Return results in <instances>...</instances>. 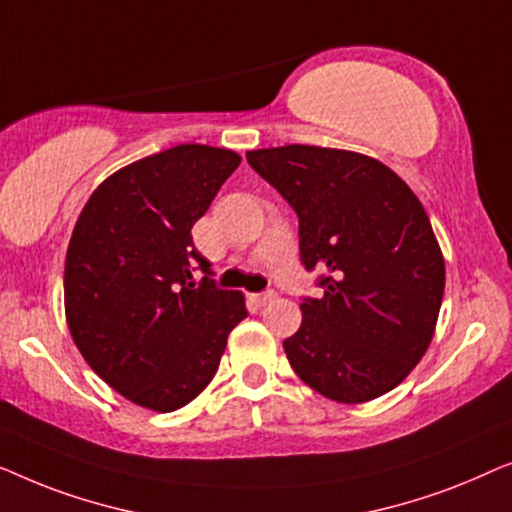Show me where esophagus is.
<instances>
[{"label":"esophagus","mask_w":512,"mask_h":512,"mask_svg":"<svg viewBox=\"0 0 512 512\" xmlns=\"http://www.w3.org/2000/svg\"><path fill=\"white\" fill-rule=\"evenodd\" d=\"M250 299H253V304H257V306H266V304H271L273 299H276V292H259V294H250Z\"/></svg>","instance_id":"esophagus-1"}]
</instances>
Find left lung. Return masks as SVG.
Listing matches in <instances>:
<instances>
[{
    "instance_id": "obj_1",
    "label": "left lung",
    "mask_w": 512,
    "mask_h": 512,
    "mask_svg": "<svg viewBox=\"0 0 512 512\" xmlns=\"http://www.w3.org/2000/svg\"><path fill=\"white\" fill-rule=\"evenodd\" d=\"M299 215V253L325 294L301 301L283 348L294 373L338 403L378 399L434 338L445 259L415 192L376 157L290 146L246 153Z\"/></svg>"
}]
</instances>
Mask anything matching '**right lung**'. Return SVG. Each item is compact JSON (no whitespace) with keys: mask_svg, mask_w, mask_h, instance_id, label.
<instances>
[{"mask_svg":"<svg viewBox=\"0 0 512 512\" xmlns=\"http://www.w3.org/2000/svg\"><path fill=\"white\" fill-rule=\"evenodd\" d=\"M241 164L229 148L181 143L122 167L78 215L64 259V315L90 369L136 406L171 413L218 371L246 297L194 285L208 264L192 225Z\"/></svg>","mask_w":512,"mask_h":512,"instance_id":"right-lung-1","label":"right lung"}]
</instances>
